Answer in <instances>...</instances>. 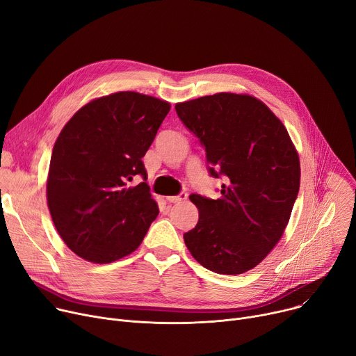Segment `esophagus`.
<instances>
[{"mask_svg": "<svg viewBox=\"0 0 356 356\" xmlns=\"http://www.w3.org/2000/svg\"><path fill=\"white\" fill-rule=\"evenodd\" d=\"M187 199V195L184 193V192H181L180 195H177V196H169L168 197V202L169 203H180V202H183V200H186Z\"/></svg>", "mask_w": 356, "mask_h": 356, "instance_id": "obj_1", "label": "esophagus"}]
</instances>
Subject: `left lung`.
<instances>
[{"instance_id": "8db88e82", "label": "left lung", "mask_w": 356, "mask_h": 356, "mask_svg": "<svg viewBox=\"0 0 356 356\" xmlns=\"http://www.w3.org/2000/svg\"><path fill=\"white\" fill-rule=\"evenodd\" d=\"M176 113L203 146L210 176L225 177L219 199L191 195L199 222L183 234L184 243L211 272L245 273L268 256L289 222L300 184L296 149L279 118L248 94L177 103Z\"/></svg>"}]
</instances>
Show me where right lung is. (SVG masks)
Listing matches in <instances>:
<instances>
[{"label":"right lung","instance_id":"right-lung-1","mask_svg":"<svg viewBox=\"0 0 356 356\" xmlns=\"http://www.w3.org/2000/svg\"><path fill=\"white\" fill-rule=\"evenodd\" d=\"M168 102L120 91L90 102L63 127L50 161L47 203L64 243L92 264L134 252L159 215L146 181V154Z\"/></svg>","mask_w":356,"mask_h":356}]
</instances>
